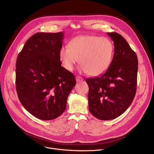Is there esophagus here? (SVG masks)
<instances>
[{"label": "esophagus", "instance_id": "esophagus-1", "mask_svg": "<svg viewBox=\"0 0 154 154\" xmlns=\"http://www.w3.org/2000/svg\"><path fill=\"white\" fill-rule=\"evenodd\" d=\"M75 79H76V81L77 82H82V81H83V78L82 77H80V76H77L76 77H75Z\"/></svg>", "mask_w": 154, "mask_h": 154}]
</instances>
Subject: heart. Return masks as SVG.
Wrapping results in <instances>:
<instances>
[{"mask_svg": "<svg viewBox=\"0 0 154 154\" xmlns=\"http://www.w3.org/2000/svg\"><path fill=\"white\" fill-rule=\"evenodd\" d=\"M113 54L114 46L108 38L83 35L71 39L69 47H63L59 56L63 67L68 71L73 70L79 59L80 70L96 76L108 69Z\"/></svg>", "mask_w": 154, "mask_h": 154, "instance_id": "b5f03b06", "label": "heart"}]
</instances>
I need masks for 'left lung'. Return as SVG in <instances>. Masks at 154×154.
<instances>
[{"mask_svg":"<svg viewBox=\"0 0 154 154\" xmlns=\"http://www.w3.org/2000/svg\"><path fill=\"white\" fill-rule=\"evenodd\" d=\"M107 34L114 42L112 61L105 73L86 80L89 86V110L94 117L104 121L118 118L133 102L138 65L137 54L120 34Z\"/></svg>","mask_w":154,"mask_h":154,"instance_id":"1","label":"left lung"}]
</instances>
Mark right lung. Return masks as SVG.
<instances>
[{
  "mask_svg": "<svg viewBox=\"0 0 154 154\" xmlns=\"http://www.w3.org/2000/svg\"><path fill=\"white\" fill-rule=\"evenodd\" d=\"M64 33H37L26 42L16 65V88L25 109L41 120H52L64 112L76 84L61 66L59 53Z\"/></svg>",
  "mask_w": 154,
  "mask_h": 154,
  "instance_id": "right-lung-1",
  "label": "right lung"
}]
</instances>
